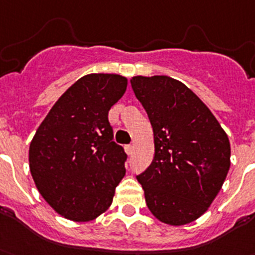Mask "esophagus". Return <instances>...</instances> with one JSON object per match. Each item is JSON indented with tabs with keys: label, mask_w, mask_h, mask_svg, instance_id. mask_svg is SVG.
<instances>
[{
	"label": "esophagus",
	"mask_w": 255,
	"mask_h": 255,
	"mask_svg": "<svg viewBox=\"0 0 255 255\" xmlns=\"http://www.w3.org/2000/svg\"><path fill=\"white\" fill-rule=\"evenodd\" d=\"M125 150H126V152H127L128 155L132 154V150H133V146H132V145H126V146H125Z\"/></svg>",
	"instance_id": "esophagus-1"
}]
</instances>
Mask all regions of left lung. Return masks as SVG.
<instances>
[{
    "instance_id": "8db88e82",
    "label": "left lung",
    "mask_w": 255,
    "mask_h": 255,
    "mask_svg": "<svg viewBox=\"0 0 255 255\" xmlns=\"http://www.w3.org/2000/svg\"><path fill=\"white\" fill-rule=\"evenodd\" d=\"M130 85L154 132V160L137 176L146 204L160 222L187 225L207 212L222 189L231 165L229 137L182 82L137 75Z\"/></svg>"
}]
</instances>
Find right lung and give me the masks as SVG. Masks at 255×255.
Returning a JSON list of instances; mask_svg holds the SVG:
<instances>
[{
    "label": "right lung",
    "mask_w": 255,
    "mask_h": 255,
    "mask_svg": "<svg viewBox=\"0 0 255 255\" xmlns=\"http://www.w3.org/2000/svg\"><path fill=\"white\" fill-rule=\"evenodd\" d=\"M127 85L119 74L82 77L51 108L30 142L35 186L68 220L88 222L103 214L125 177L127 154L113 141L108 114Z\"/></svg>",
    "instance_id": "add662e5"
}]
</instances>
